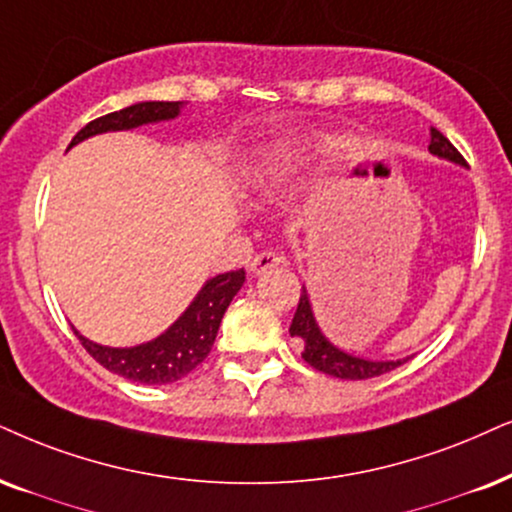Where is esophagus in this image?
Returning <instances> with one entry per match:
<instances>
[{"label": "esophagus", "instance_id": "1", "mask_svg": "<svg viewBox=\"0 0 512 512\" xmlns=\"http://www.w3.org/2000/svg\"><path fill=\"white\" fill-rule=\"evenodd\" d=\"M283 262V257L278 255V252H274V250H262V252H257L255 257H252V262H250V271L252 274H264V271H269V269H274V267H278V264Z\"/></svg>", "mask_w": 512, "mask_h": 512}]
</instances>
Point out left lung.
I'll return each instance as SVG.
<instances>
[{"mask_svg": "<svg viewBox=\"0 0 512 512\" xmlns=\"http://www.w3.org/2000/svg\"><path fill=\"white\" fill-rule=\"evenodd\" d=\"M432 139H430V153L439 155V158L451 160V163L458 165H468L458 148L451 144L449 139L444 137L439 129L432 127ZM290 335L293 338L302 340V359L307 361L309 366L316 368V371L326 373V375H335V378L342 380H366V378H375V375H383L387 371H394V368L404 364L406 359L399 361H371V359H361V357H352V354L342 352V349L333 347L331 342L323 338V333L316 326L312 307H309V297L307 293H300V302H297V312L293 316V323H290Z\"/></svg>", "mask_w": 512, "mask_h": 512, "instance_id": "left-lung-1", "label": "left lung"}]
</instances>
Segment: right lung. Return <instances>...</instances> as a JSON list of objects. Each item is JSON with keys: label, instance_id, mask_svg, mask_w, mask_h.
I'll list each match as a JSON object with an SVG mask.
<instances>
[{"label": "right lung", "instance_id": "obj_1", "mask_svg": "<svg viewBox=\"0 0 512 512\" xmlns=\"http://www.w3.org/2000/svg\"><path fill=\"white\" fill-rule=\"evenodd\" d=\"M179 101H144L134 103V106L122 108V111L101 115L84 125L80 132L75 134L70 146L80 144L82 139L94 137L101 132H118V129H132L146 122L170 120L179 115ZM68 146V148H70ZM245 281V271H229V274H219L210 278L200 290L191 307L172 323L167 331L146 345L129 347V349H115L103 347L96 342L82 338L75 331L77 340L87 349L92 357L99 361L103 368L122 375V378L132 380V383L141 385H167L174 380L189 375L200 361L210 354L212 345H215L219 323L229 307L234 295L241 290Z\"/></svg>", "mask_w": 512, "mask_h": 512}]
</instances>
